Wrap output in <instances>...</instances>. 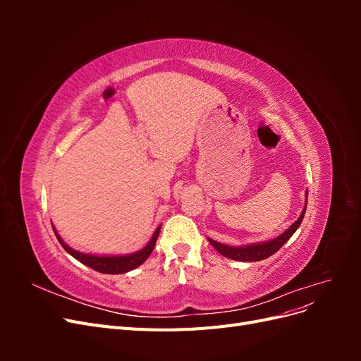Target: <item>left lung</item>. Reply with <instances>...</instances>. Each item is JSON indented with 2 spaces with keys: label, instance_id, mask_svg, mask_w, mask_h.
Returning a JSON list of instances; mask_svg holds the SVG:
<instances>
[{
  "label": "left lung",
  "instance_id": "1",
  "mask_svg": "<svg viewBox=\"0 0 361 361\" xmlns=\"http://www.w3.org/2000/svg\"><path fill=\"white\" fill-rule=\"evenodd\" d=\"M305 207L307 204L304 206V209L300 215V218L297 221H295L285 233H281L279 238L272 239V241L264 243V244H253V245H247V247H231V245H224L214 241V239H209L211 245L218 251V253L223 255L227 259H232V260H241V262H257V260H264L269 256H272L279 251L283 245L288 243V239L297 232V228L300 227L304 214H305Z\"/></svg>",
  "mask_w": 361,
  "mask_h": 361
}]
</instances>
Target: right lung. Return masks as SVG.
<instances>
[{"instance_id":"obj_1","label":"right lung","mask_w":361,"mask_h":361,"mask_svg":"<svg viewBox=\"0 0 361 361\" xmlns=\"http://www.w3.org/2000/svg\"><path fill=\"white\" fill-rule=\"evenodd\" d=\"M54 228V227H52ZM159 228L158 227L154 236H152L150 243L143 248L137 251L134 255H128V256H93V255H84L80 253V251H75L71 247H68L66 244L63 243V239L59 236V233L56 232V236L59 239V243L61 244V247L68 251L71 256H73L76 260H80L81 264L90 267L92 269L102 272V274H123V272H128L130 269H134L137 267H140L143 262L150 256L152 251H154V247L157 244V239L159 235Z\"/></svg>"}]
</instances>
